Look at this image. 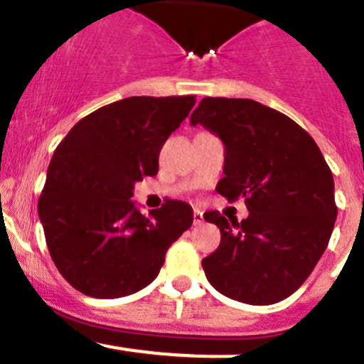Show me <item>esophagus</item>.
Wrapping results in <instances>:
<instances>
[{
  "instance_id": "esophagus-1",
  "label": "esophagus",
  "mask_w": 364,
  "mask_h": 364,
  "mask_svg": "<svg viewBox=\"0 0 364 364\" xmlns=\"http://www.w3.org/2000/svg\"><path fill=\"white\" fill-rule=\"evenodd\" d=\"M193 220H194V224H201V223H203V213H201L198 208H194Z\"/></svg>"
}]
</instances>
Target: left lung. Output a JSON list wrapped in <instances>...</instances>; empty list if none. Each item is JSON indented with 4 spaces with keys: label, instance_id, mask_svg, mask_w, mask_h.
<instances>
[{
    "label": "left lung",
    "instance_id": "obj_1",
    "mask_svg": "<svg viewBox=\"0 0 364 364\" xmlns=\"http://www.w3.org/2000/svg\"><path fill=\"white\" fill-rule=\"evenodd\" d=\"M224 144L217 193L245 200L238 223L217 210L220 230L201 266L208 282L237 301L272 305L291 296L324 254L336 220L335 182L314 138L293 119L254 100L203 98L191 115Z\"/></svg>",
    "mask_w": 364,
    "mask_h": 364
}]
</instances>
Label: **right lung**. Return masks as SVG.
I'll list each match as a JSON object with an SVG mask.
<instances>
[{"label": "right lung", "instance_id": "right-lung-1", "mask_svg": "<svg viewBox=\"0 0 364 364\" xmlns=\"http://www.w3.org/2000/svg\"><path fill=\"white\" fill-rule=\"evenodd\" d=\"M194 103V96L115 101L78 121L54 151L38 215L52 261L77 291L112 299L144 289L191 228L186 201L166 200L145 217L131 198L134 183L157 175L161 147Z\"/></svg>", "mask_w": 364, "mask_h": 364}]
</instances>
